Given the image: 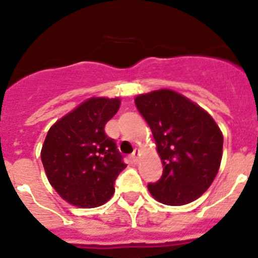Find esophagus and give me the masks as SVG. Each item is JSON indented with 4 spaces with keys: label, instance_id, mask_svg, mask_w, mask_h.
<instances>
[{
    "label": "esophagus",
    "instance_id": "esophagus-1",
    "mask_svg": "<svg viewBox=\"0 0 258 258\" xmlns=\"http://www.w3.org/2000/svg\"><path fill=\"white\" fill-rule=\"evenodd\" d=\"M138 157H140V151H138V150H134L133 154L131 155V159L133 160V163H137V161H138Z\"/></svg>",
    "mask_w": 258,
    "mask_h": 258
}]
</instances>
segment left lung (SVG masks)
<instances>
[{
    "mask_svg": "<svg viewBox=\"0 0 258 258\" xmlns=\"http://www.w3.org/2000/svg\"><path fill=\"white\" fill-rule=\"evenodd\" d=\"M136 106L156 142L163 175L149 191L166 206H183L208 190L222 159L223 137L212 116L178 93L138 95Z\"/></svg>",
    "mask_w": 258,
    "mask_h": 258,
    "instance_id": "8db88e82",
    "label": "left lung"
}]
</instances>
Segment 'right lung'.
I'll return each mask as SVG.
<instances>
[{"mask_svg":"<svg viewBox=\"0 0 258 258\" xmlns=\"http://www.w3.org/2000/svg\"><path fill=\"white\" fill-rule=\"evenodd\" d=\"M118 107V98H90L47 132L41 160L50 184L70 204L95 208L115 192L126 164L104 125Z\"/></svg>","mask_w":258,"mask_h":258,"instance_id":"right-lung-1","label":"right lung"}]
</instances>
